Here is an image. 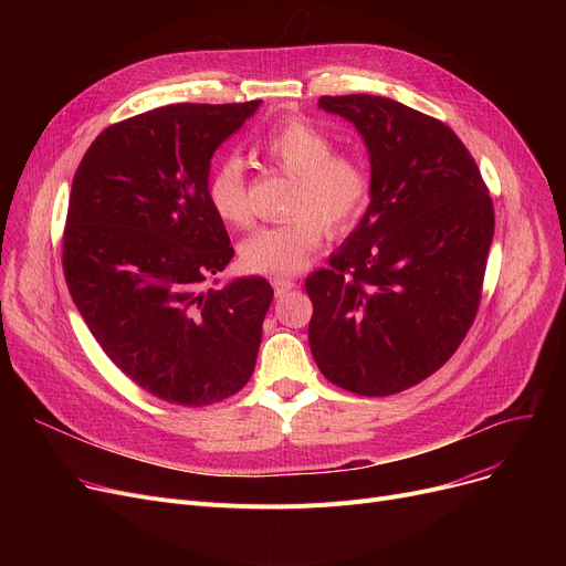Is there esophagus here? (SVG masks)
<instances>
[{
	"label": "esophagus",
	"mask_w": 566,
	"mask_h": 566,
	"mask_svg": "<svg viewBox=\"0 0 566 566\" xmlns=\"http://www.w3.org/2000/svg\"><path fill=\"white\" fill-rule=\"evenodd\" d=\"M273 289H275V295H284L291 289H295V282L289 277H273Z\"/></svg>",
	"instance_id": "obj_1"
}]
</instances>
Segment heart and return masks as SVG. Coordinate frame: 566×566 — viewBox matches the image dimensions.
I'll list each match as a JSON object with an SVG mask.
<instances>
[{"label":"heart","mask_w":566,"mask_h":566,"mask_svg":"<svg viewBox=\"0 0 566 566\" xmlns=\"http://www.w3.org/2000/svg\"><path fill=\"white\" fill-rule=\"evenodd\" d=\"M333 148V137L305 118H286L263 135L259 154L295 181L289 197L293 216L245 238L238 248L245 271L298 273L323 243L325 227L331 233H342L363 216L371 195L369 169L358 156ZM206 197L224 224H250L248 176L238 158H224L211 169Z\"/></svg>","instance_id":"obj_1"}]
</instances>
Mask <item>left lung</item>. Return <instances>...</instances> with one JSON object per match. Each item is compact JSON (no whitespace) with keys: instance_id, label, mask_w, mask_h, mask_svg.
<instances>
[{"instance_id":"1","label":"left lung","mask_w":566,"mask_h":566,"mask_svg":"<svg viewBox=\"0 0 566 566\" xmlns=\"http://www.w3.org/2000/svg\"><path fill=\"white\" fill-rule=\"evenodd\" d=\"M363 135L371 201L328 268L305 280L321 374L388 397L448 363L478 316L493 201L478 163L438 118L392 98L321 96Z\"/></svg>"}]
</instances>
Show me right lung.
<instances>
[{
  "mask_svg": "<svg viewBox=\"0 0 566 566\" xmlns=\"http://www.w3.org/2000/svg\"><path fill=\"white\" fill-rule=\"evenodd\" d=\"M259 103L130 116L94 139L73 178L62 250L73 303L107 358L176 406L222 401L254 371L273 286L241 277L206 289L233 256L206 178Z\"/></svg>",
  "mask_w": 566,
  "mask_h": 566,
  "instance_id": "right-lung-1",
  "label": "right lung"
}]
</instances>
